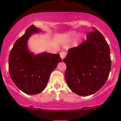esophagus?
<instances>
[{
    "label": "esophagus",
    "instance_id": "obj_1",
    "mask_svg": "<svg viewBox=\"0 0 121 121\" xmlns=\"http://www.w3.org/2000/svg\"><path fill=\"white\" fill-rule=\"evenodd\" d=\"M66 55V52L65 51H63V52H61L60 53V58H62V59L65 58Z\"/></svg>",
    "mask_w": 121,
    "mask_h": 121
}]
</instances>
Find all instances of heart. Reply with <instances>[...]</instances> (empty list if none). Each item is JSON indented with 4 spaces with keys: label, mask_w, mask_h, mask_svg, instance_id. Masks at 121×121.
<instances>
[{
    "label": "heart",
    "mask_w": 121,
    "mask_h": 121,
    "mask_svg": "<svg viewBox=\"0 0 121 121\" xmlns=\"http://www.w3.org/2000/svg\"><path fill=\"white\" fill-rule=\"evenodd\" d=\"M75 33H71L70 35H69V36H75Z\"/></svg>",
    "instance_id": "obj_1"
}]
</instances>
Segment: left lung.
I'll return each instance as SVG.
<instances>
[{"instance_id": "8db88e82", "label": "left lung", "mask_w": 121, "mask_h": 121, "mask_svg": "<svg viewBox=\"0 0 121 121\" xmlns=\"http://www.w3.org/2000/svg\"><path fill=\"white\" fill-rule=\"evenodd\" d=\"M86 40L68 50L63 59L65 77L70 90L81 96L98 91L108 78L111 69L110 49L104 36L95 27Z\"/></svg>"}]
</instances>
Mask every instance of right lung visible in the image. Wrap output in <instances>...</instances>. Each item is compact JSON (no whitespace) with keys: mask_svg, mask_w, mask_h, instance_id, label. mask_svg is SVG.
<instances>
[{"mask_svg":"<svg viewBox=\"0 0 121 121\" xmlns=\"http://www.w3.org/2000/svg\"><path fill=\"white\" fill-rule=\"evenodd\" d=\"M40 30L34 25L14 44L9 57V72L16 86L25 94L35 95L46 87L52 72L62 60L59 53L45 52L33 55L27 49V41L31 35Z\"/></svg>","mask_w":121,"mask_h":121,"instance_id":"add662e5","label":"right lung"}]
</instances>
